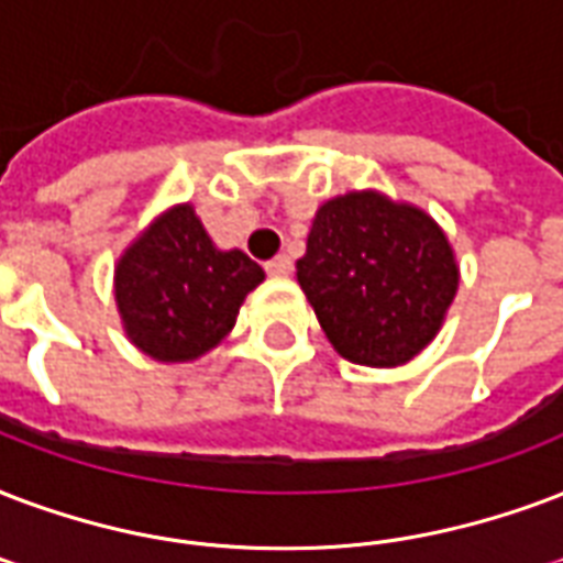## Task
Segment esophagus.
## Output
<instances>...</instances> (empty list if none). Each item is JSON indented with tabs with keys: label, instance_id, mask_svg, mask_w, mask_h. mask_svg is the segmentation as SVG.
I'll return each mask as SVG.
<instances>
[{
	"label": "esophagus",
	"instance_id": "obj_1",
	"mask_svg": "<svg viewBox=\"0 0 563 563\" xmlns=\"http://www.w3.org/2000/svg\"><path fill=\"white\" fill-rule=\"evenodd\" d=\"M265 272L272 277H289L291 274V260L283 253V256H274L272 263H265Z\"/></svg>",
	"mask_w": 563,
	"mask_h": 563
}]
</instances>
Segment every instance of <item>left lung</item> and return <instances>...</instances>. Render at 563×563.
Listing matches in <instances>:
<instances>
[{
  "mask_svg": "<svg viewBox=\"0 0 563 563\" xmlns=\"http://www.w3.org/2000/svg\"><path fill=\"white\" fill-rule=\"evenodd\" d=\"M298 283L342 357L389 368L437 336L457 291V265L422 209L351 191L316 214Z\"/></svg>",
  "mask_w": 563,
  "mask_h": 563,
  "instance_id": "obj_1",
  "label": "left lung"
}]
</instances>
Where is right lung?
<instances>
[{
  "mask_svg": "<svg viewBox=\"0 0 563 563\" xmlns=\"http://www.w3.org/2000/svg\"><path fill=\"white\" fill-rule=\"evenodd\" d=\"M263 268L242 251H218L191 206L158 218L114 272L126 336L162 363L197 360L233 330Z\"/></svg>",
  "mask_w": 563,
  "mask_h": 563,
  "instance_id": "add662e5",
  "label": "right lung"
}]
</instances>
